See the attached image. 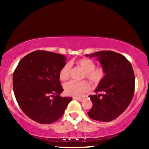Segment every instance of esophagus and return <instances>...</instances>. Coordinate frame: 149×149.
Masks as SVG:
<instances>
[{
	"label": "esophagus",
	"mask_w": 149,
	"mask_h": 149,
	"mask_svg": "<svg viewBox=\"0 0 149 149\" xmlns=\"http://www.w3.org/2000/svg\"><path fill=\"white\" fill-rule=\"evenodd\" d=\"M73 99L79 101V102H83V98H80V97H73Z\"/></svg>",
	"instance_id": "obj_1"
}]
</instances>
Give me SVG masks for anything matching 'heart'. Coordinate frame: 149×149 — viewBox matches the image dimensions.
I'll return each instance as SVG.
<instances>
[{
	"label": "heart",
	"instance_id": "heart-1",
	"mask_svg": "<svg viewBox=\"0 0 149 149\" xmlns=\"http://www.w3.org/2000/svg\"><path fill=\"white\" fill-rule=\"evenodd\" d=\"M76 64L84 71L83 78H87L93 84H100L106 76V71L103 66L95 67V63L89 58L80 59L76 61ZM71 70V63H66L59 71V78L61 80L67 79L70 76ZM90 88V85L86 80H83V81L69 80L64 85L65 93L70 96L79 97L84 92L88 91Z\"/></svg>",
	"mask_w": 149,
	"mask_h": 149
}]
</instances>
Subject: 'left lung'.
<instances>
[{
    "label": "left lung",
    "instance_id": "obj_1",
    "mask_svg": "<svg viewBox=\"0 0 149 149\" xmlns=\"http://www.w3.org/2000/svg\"><path fill=\"white\" fill-rule=\"evenodd\" d=\"M85 55L97 57L106 71L104 80L95 90L97 95L89 96L93 105L88 114L95 120L111 121L125 111L134 96L132 66L125 56L113 51H100Z\"/></svg>",
    "mask_w": 149,
    "mask_h": 149
}]
</instances>
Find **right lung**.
<instances>
[{"label":"right lung","instance_id":"right-lung-1","mask_svg":"<svg viewBox=\"0 0 149 149\" xmlns=\"http://www.w3.org/2000/svg\"><path fill=\"white\" fill-rule=\"evenodd\" d=\"M66 60L63 54L36 50L22 58L15 70L13 84L17 102L22 111L38 123L57 121L72 100L59 96L64 90L59 73Z\"/></svg>","mask_w":149,"mask_h":149}]
</instances>
